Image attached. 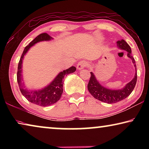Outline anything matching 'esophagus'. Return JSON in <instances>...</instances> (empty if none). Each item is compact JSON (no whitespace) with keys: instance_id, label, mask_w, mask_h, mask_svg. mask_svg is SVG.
Wrapping results in <instances>:
<instances>
[{"instance_id":"obj_1","label":"esophagus","mask_w":149,"mask_h":149,"mask_svg":"<svg viewBox=\"0 0 149 149\" xmlns=\"http://www.w3.org/2000/svg\"><path fill=\"white\" fill-rule=\"evenodd\" d=\"M85 67H86V62L84 61H80L77 65V69L78 70L84 69Z\"/></svg>"}]
</instances>
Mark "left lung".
<instances>
[{
  "instance_id": "obj_1",
  "label": "left lung",
  "mask_w": 149,
  "mask_h": 149,
  "mask_svg": "<svg viewBox=\"0 0 149 149\" xmlns=\"http://www.w3.org/2000/svg\"><path fill=\"white\" fill-rule=\"evenodd\" d=\"M117 47L118 49L125 50L127 52V56L132 60L133 64L135 68V74L133 79L130 82L125 85L124 87L120 89H110L102 86L100 84L99 81L97 79L94 73L91 72V77L87 85V89L89 93L95 97L96 99L100 100L108 104H112L120 102L121 100L125 99L129 96L132 92L137 83V69L135 59L132 55V50L127 42L123 39H121L116 42Z\"/></svg>"
}]
</instances>
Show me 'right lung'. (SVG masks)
Segmentation results:
<instances>
[{
    "label": "right lung",
    "mask_w": 149,
    "mask_h": 149,
    "mask_svg": "<svg viewBox=\"0 0 149 149\" xmlns=\"http://www.w3.org/2000/svg\"><path fill=\"white\" fill-rule=\"evenodd\" d=\"M53 39L49 34L44 33L38 35L27 45L24 50L21 58L18 63L17 72V81L18 84L20 91L22 94L26 98L27 100L33 104H37L41 107H47L58 101L63 92V83H64V77L72 73H74L76 70V68L72 66L70 68L63 70L58 74L54 79L48 84L47 86L41 89L29 90L25 87L23 82V75H22V62L24 58V56L31 49V47L41 41H49Z\"/></svg>",
    "instance_id": "right-lung-1"
}]
</instances>
